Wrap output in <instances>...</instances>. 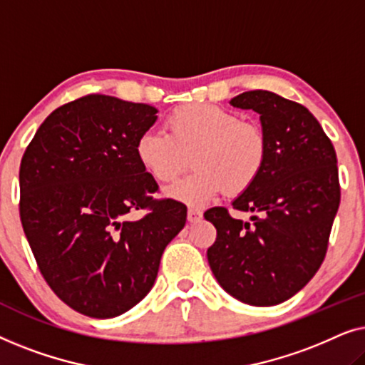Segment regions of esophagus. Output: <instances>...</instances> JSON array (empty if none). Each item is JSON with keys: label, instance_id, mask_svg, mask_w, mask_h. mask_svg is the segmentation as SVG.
Here are the masks:
<instances>
[{"label": "esophagus", "instance_id": "1", "mask_svg": "<svg viewBox=\"0 0 365 365\" xmlns=\"http://www.w3.org/2000/svg\"><path fill=\"white\" fill-rule=\"evenodd\" d=\"M202 219V212L197 211V209H189L187 211V221L191 224H196Z\"/></svg>", "mask_w": 365, "mask_h": 365}]
</instances>
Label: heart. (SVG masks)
Segmentation results:
<instances>
[{"instance_id": "heart-1", "label": "heart", "mask_w": 365, "mask_h": 365, "mask_svg": "<svg viewBox=\"0 0 365 365\" xmlns=\"http://www.w3.org/2000/svg\"><path fill=\"white\" fill-rule=\"evenodd\" d=\"M168 133L138 138L141 166L161 182L176 179L192 158L194 171L166 189V196L192 207L206 206L224 189L241 194L256 182L267 156L261 126L236 111L209 103L181 106L166 119Z\"/></svg>"}]
</instances>
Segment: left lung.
<instances>
[{
  "mask_svg": "<svg viewBox=\"0 0 365 365\" xmlns=\"http://www.w3.org/2000/svg\"><path fill=\"white\" fill-rule=\"evenodd\" d=\"M234 108L252 109L267 156L256 182L232 201L251 222L226 207L204 212L217 237L207 261L221 287L249 306H276L297 294L321 267L341 202L331 139L302 104L276 93L246 91Z\"/></svg>",
  "mask_w": 365,
  "mask_h": 365,
  "instance_id": "left-lung-1",
  "label": "left lung"
}]
</instances>
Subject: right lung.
Masks as SVG:
<instances>
[{
  "label": "right lung",
  "instance_id": "1",
  "mask_svg": "<svg viewBox=\"0 0 365 365\" xmlns=\"http://www.w3.org/2000/svg\"><path fill=\"white\" fill-rule=\"evenodd\" d=\"M156 114L89 94L54 109L21 159L24 234L49 287L84 316L111 319L136 306L186 224L184 204L154 201L158 182L136 156ZM141 208L148 212L131 220Z\"/></svg>",
  "mask_w": 365,
  "mask_h": 365
}]
</instances>
